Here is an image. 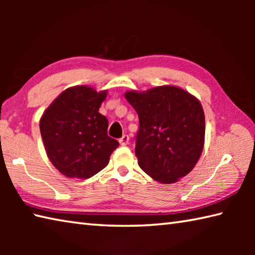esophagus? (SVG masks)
Returning a JSON list of instances; mask_svg holds the SVG:
<instances>
[{
    "label": "esophagus",
    "instance_id": "obj_1",
    "mask_svg": "<svg viewBox=\"0 0 255 255\" xmlns=\"http://www.w3.org/2000/svg\"><path fill=\"white\" fill-rule=\"evenodd\" d=\"M119 143H120V145H122V146L128 145V143H129V136H128V135H124V136L119 139Z\"/></svg>",
    "mask_w": 255,
    "mask_h": 255
}]
</instances>
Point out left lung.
I'll return each mask as SVG.
<instances>
[{
    "label": "left lung",
    "instance_id": "obj_1",
    "mask_svg": "<svg viewBox=\"0 0 255 255\" xmlns=\"http://www.w3.org/2000/svg\"><path fill=\"white\" fill-rule=\"evenodd\" d=\"M125 98L136 110L139 129L135 153L138 165L161 183H174L199 159L205 140L200 102L176 86L129 91Z\"/></svg>",
    "mask_w": 255,
    "mask_h": 255
}]
</instances>
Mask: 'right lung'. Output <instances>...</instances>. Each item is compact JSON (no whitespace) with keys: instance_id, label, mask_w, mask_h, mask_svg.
Returning a JSON list of instances; mask_svg holds the SVG:
<instances>
[{"instance_id":"add662e5","label":"right lung","mask_w":255,"mask_h":255,"mask_svg":"<svg viewBox=\"0 0 255 255\" xmlns=\"http://www.w3.org/2000/svg\"><path fill=\"white\" fill-rule=\"evenodd\" d=\"M107 91L90 86L60 93L40 119V133L53 165L67 178L89 179L105 169L118 140L108 136V119L99 112Z\"/></svg>"}]
</instances>
